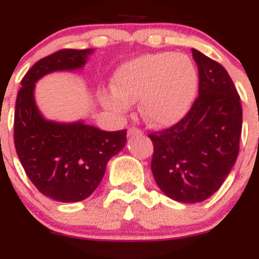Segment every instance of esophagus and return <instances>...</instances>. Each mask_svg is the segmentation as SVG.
Listing matches in <instances>:
<instances>
[{"label":"esophagus","instance_id":"obj_1","mask_svg":"<svg viewBox=\"0 0 259 259\" xmlns=\"http://www.w3.org/2000/svg\"><path fill=\"white\" fill-rule=\"evenodd\" d=\"M142 135V132L140 129H136V127H130L129 130H127V136L129 138H134V136H141Z\"/></svg>","mask_w":259,"mask_h":259}]
</instances>
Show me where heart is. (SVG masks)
Returning a JSON list of instances; mask_svg holds the SVG:
<instances>
[{
  "label": "heart",
  "instance_id": "b5f03b06",
  "mask_svg": "<svg viewBox=\"0 0 259 259\" xmlns=\"http://www.w3.org/2000/svg\"><path fill=\"white\" fill-rule=\"evenodd\" d=\"M113 94L106 106L125 113L140 100V112L148 124L169 126L189 112L198 90V72L192 59L180 53H154L130 59L115 70Z\"/></svg>",
  "mask_w": 259,
  "mask_h": 259
}]
</instances>
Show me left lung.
I'll return each mask as SVG.
<instances>
[{
  "label": "left lung",
  "instance_id": "left-lung-1",
  "mask_svg": "<svg viewBox=\"0 0 259 259\" xmlns=\"http://www.w3.org/2000/svg\"><path fill=\"white\" fill-rule=\"evenodd\" d=\"M191 51L198 97L179 123L150 134L154 180L163 194L184 203L207 200L222 186L236 162L242 129L240 96L225 68Z\"/></svg>",
  "mask_w": 259,
  "mask_h": 259
}]
</instances>
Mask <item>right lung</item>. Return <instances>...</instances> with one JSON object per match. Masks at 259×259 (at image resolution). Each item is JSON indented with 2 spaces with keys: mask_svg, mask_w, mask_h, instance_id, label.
Instances as JSON below:
<instances>
[{
  "mask_svg": "<svg viewBox=\"0 0 259 259\" xmlns=\"http://www.w3.org/2000/svg\"><path fill=\"white\" fill-rule=\"evenodd\" d=\"M94 50H61L36 62L22 80L14 113V145L41 194L59 202L85 200L97 189L108 160L125 146L126 130L105 132L80 119L50 120L35 101V84L47 74L76 72Z\"/></svg>",
  "mask_w": 259,
  "mask_h": 259,
  "instance_id": "obj_1",
  "label": "right lung"
}]
</instances>
